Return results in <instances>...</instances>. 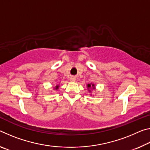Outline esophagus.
Here are the masks:
<instances>
[{"label": "esophagus", "mask_w": 150, "mask_h": 150, "mask_svg": "<svg viewBox=\"0 0 150 150\" xmlns=\"http://www.w3.org/2000/svg\"><path fill=\"white\" fill-rule=\"evenodd\" d=\"M75 80H76L75 77H71L70 78V81H71V82H75Z\"/></svg>", "instance_id": "obj_1"}]
</instances>
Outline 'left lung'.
Segmentation results:
<instances>
[{
	"mask_svg": "<svg viewBox=\"0 0 150 150\" xmlns=\"http://www.w3.org/2000/svg\"><path fill=\"white\" fill-rule=\"evenodd\" d=\"M87 86V89H88V90H89V92H91V89H96L94 84H91H91H88Z\"/></svg>",
	"mask_w": 150,
	"mask_h": 150,
	"instance_id": "obj_1",
	"label": "left lung"
}]
</instances>
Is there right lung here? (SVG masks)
Listing matches in <instances>:
<instances>
[{
  "mask_svg": "<svg viewBox=\"0 0 150 150\" xmlns=\"http://www.w3.org/2000/svg\"><path fill=\"white\" fill-rule=\"evenodd\" d=\"M59 88V85H57V86L55 87V89H57Z\"/></svg>",
  "mask_w": 150,
  "mask_h": 150,
  "instance_id": "right-lung-1",
  "label": "right lung"
}]
</instances>
